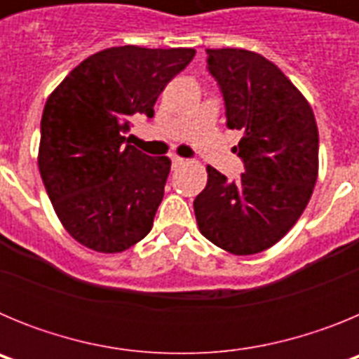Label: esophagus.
I'll use <instances>...</instances> for the list:
<instances>
[{"instance_id":"obj_1","label":"esophagus","mask_w":359,"mask_h":359,"mask_svg":"<svg viewBox=\"0 0 359 359\" xmlns=\"http://www.w3.org/2000/svg\"><path fill=\"white\" fill-rule=\"evenodd\" d=\"M170 161H172L174 169H176V167H180V165L185 163V160H183V158H180V156H172V158H170Z\"/></svg>"}]
</instances>
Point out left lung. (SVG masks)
<instances>
[{
    "mask_svg": "<svg viewBox=\"0 0 359 359\" xmlns=\"http://www.w3.org/2000/svg\"><path fill=\"white\" fill-rule=\"evenodd\" d=\"M207 69L223 95L226 126L243 133L233 152L244 174L230 182L208 167L196 219L215 246L253 255L278 243L307 207L318 176V128L302 93L266 57L207 50Z\"/></svg>",
    "mask_w": 359,
    "mask_h": 359,
    "instance_id": "left-lung-1",
    "label": "left lung"
}]
</instances>
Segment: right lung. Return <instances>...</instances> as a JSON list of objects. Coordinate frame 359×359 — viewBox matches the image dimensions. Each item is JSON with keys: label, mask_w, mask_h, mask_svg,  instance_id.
I'll use <instances>...</instances> for the list:
<instances>
[{"label": "right lung", "mask_w": 359, "mask_h": 359, "mask_svg": "<svg viewBox=\"0 0 359 359\" xmlns=\"http://www.w3.org/2000/svg\"><path fill=\"white\" fill-rule=\"evenodd\" d=\"M194 55L192 48L102 50L46 100L39 172L62 226L88 248L118 253L151 231L170 160L138 151L123 135L133 116H154L165 86Z\"/></svg>", "instance_id": "right-lung-1"}]
</instances>
